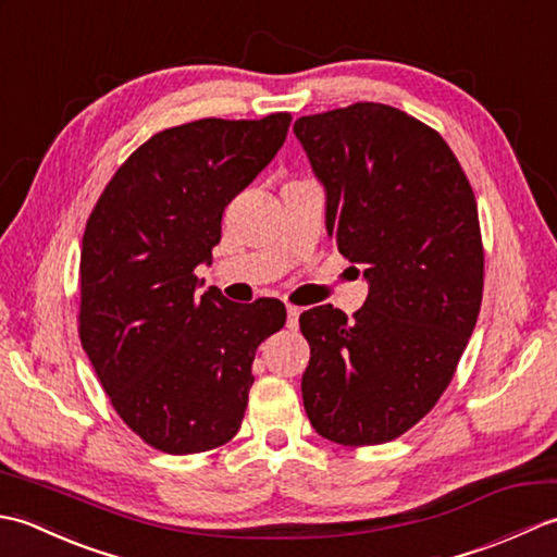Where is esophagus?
I'll return each mask as SVG.
<instances>
[{
  "label": "esophagus",
  "instance_id": "esophagus-1",
  "mask_svg": "<svg viewBox=\"0 0 557 557\" xmlns=\"http://www.w3.org/2000/svg\"><path fill=\"white\" fill-rule=\"evenodd\" d=\"M299 313L301 309H297V306H287V327L289 330H297L299 327Z\"/></svg>",
  "mask_w": 557,
  "mask_h": 557
}]
</instances>
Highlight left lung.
<instances>
[{"label":"left lung","mask_w":557,"mask_h":557,"mask_svg":"<svg viewBox=\"0 0 557 557\" xmlns=\"http://www.w3.org/2000/svg\"><path fill=\"white\" fill-rule=\"evenodd\" d=\"M294 134L325 188L327 234L369 282L351 321L330 304L301 313L304 409L327 441L381 445L435 407L474 333L476 198L443 136L389 104L301 116Z\"/></svg>","instance_id":"obj_1"}]
</instances>
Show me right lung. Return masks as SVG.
I'll return each mask as SVG.
<instances>
[{"label":"right lung","mask_w":557,"mask_h":557,"mask_svg":"<svg viewBox=\"0 0 557 557\" xmlns=\"http://www.w3.org/2000/svg\"><path fill=\"white\" fill-rule=\"evenodd\" d=\"M292 114L198 120L148 138L92 208L78 335L122 421L170 455L220 447L244 419L260 342L285 304L200 292L222 212L277 156Z\"/></svg>","instance_id":"1"}]
</instances>
